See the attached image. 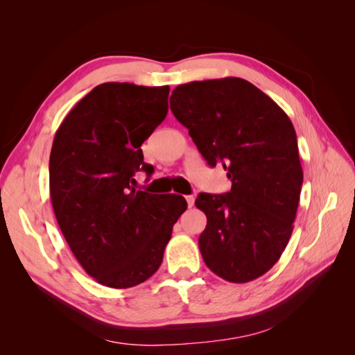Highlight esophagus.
I'll return each mask as SVG.
<instances>
[{"label":"esophagus","mask_w":355,"mask_h":355,"mask_svg":"<svg viewBox=\"0 0 355 355\" xmlns=\"http://www.w3.org/2000/svg\"><path fill=\"white\" fill-rule=\"evenodd\" d=\"M185 200H187V202H188V207L194 206V201H196V197H194V196H187Z\"/></svg>","instance_id":"1"}]
</instances>
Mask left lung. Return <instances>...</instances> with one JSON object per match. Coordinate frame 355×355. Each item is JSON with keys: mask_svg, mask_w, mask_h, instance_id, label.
I'll return each instance as SVG.
<instances>
[{"mask_svg": "<svg viewBox=\"0 0 355 355\" xmlns=\"http://www.w3.org/2000/svg\"><path fill=\"white\" fill-rule=\"evenodd\" d=\"M170 110L209 166L222 164L232 182L227 194L196 200L207 216L202 259L223 280L252 282L280 259L293 231L304 182L293 124L270 96L237 77L180 84Z\"/></svg>", "mask_w": 355, "mask_h": 355, "instance_id": "left-lung-1", "label": "left lung"}]
</instances>
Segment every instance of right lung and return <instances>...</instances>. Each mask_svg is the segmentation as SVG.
I'll return each instance as SVG.
<instances>
[{"instance_id": "right-lung-1", "label": "right lung", "mask_w": 355, "mask_h": 355, "mask_svg": "<svg viewBox=\"0 0 355 355\" xmlns=\"http://www.w3.org/2000/svg\"><path fill=\"white\" fill-rule=\"evenodd\" d=\"M168 85L103 83L73 106L50 153V198L60 231L84 271L112 288L154 275L184 197L136 191L148 170L142 144L168 111Z\"/></svg>"}]
</instances>
